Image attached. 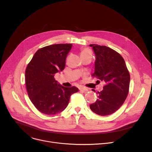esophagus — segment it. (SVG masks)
<instances>
[{
	"mask_svg": "<svg viewBox=\"0 0 152 152\" xmlns=\"http://www.w3.org/2000/svg\"><path fill=\"white\" fill-rule=\"evenodd\" d=\"M79 91L81 92H86L87 91H88V89L86 88H84V87H81V88H79Z\"/></svg>",
	"mask_w": 152,
	"mask_h": 152,
	"instance_id": "34e87169",
	"label": "esophagus"
}]
</instances>
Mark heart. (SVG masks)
Returning a JSON list of instances; mask_svg holds the SVG:
<instances>
[{"label":"heart","mask_w":152,"mask_h":152,"mask_svg":"<svg viewBox=\"0 0 152 152\" xmlns=\"http://www.w3.org/2000/svg\"><path fill=\"white\" fill-rule=\"evenodd\" d=\"M89 53H91V51L89 49H84L81 53V55H83V54H89Z\"/></svg>","instance_id":"heart-1"}]
</instances>
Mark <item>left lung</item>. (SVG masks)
<instances>
[{
	"instance_id": "1",
	"label": "left lung",
	"mask_w": 152,
	"mask_h": 152,
	"mask_svg": "<svg viewBox=\"0 0 152 152\" xmlns=\"http://www.w3.org/2000/svg\"><path fill=\"white\" fill-rule=\"evenodd\" d=\"M89 45L95 55L93 76L105 83L90 108L99 115L108 116L115 113L124 102L129 92L130 75L124 60L117 52L107 46Z\"/></svg>"
}]
</instances>
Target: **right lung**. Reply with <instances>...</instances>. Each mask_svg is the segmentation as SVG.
<instances>
[{
	"label": "right lung",
	"instance_id": "right-lung-1",
	"mask_svg": "<svg viewBox=\"0 0 152 152\" xmlns=\"http://www.w3.org/2000/svg\"><path fill=\"white\" fill-rule=\"evenodd\" d=\"M71 44H53L39 49L28 65L25 82L28 96L35 107L44 114H58L68 106L77 87L62 86L54 76L65 66Z\"/></svg>",
	"mask_w": 152,
	"mask_h": 152
}]
</instances>
